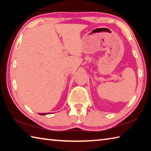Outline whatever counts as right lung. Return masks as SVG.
Masks as SVG:
<instances>
[{
    "instance_id": "1",
    "label": "right lung",
    "mask_w": 151,
    "mask_h": 151,
    "mask_svg": "<svg viewBox=\"0 0 151 151\" xmlns=\"http://www.w3.org/2000/svg\"><path fill=\"white\" fill-rule=\"evenodd\" d=\"M48 114H50V113H48ZM39 114H41V115H45V114H45V113H40Z\"/></svg>"
}]
</instances>
